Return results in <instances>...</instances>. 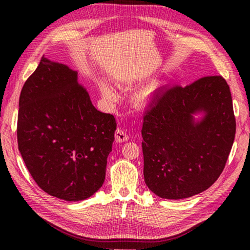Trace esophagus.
Returning a JSON list of instances; mask_svg holds the SVG:
<instances>
[{"instance_id":"obj_1","label":"esophagus","mask_w":250,"mask_h":250,"mask_svg":"<svg viewBox=\"0 0 250 250\" xmlns=\"http://www.w3.org/2000/svg\"><path fill=\"white\" fill-rule=\"evenodd\" d=\"M115 139H116L117 142L122 143V142L128 141V139H129V135H128V133L124 129L118 128V129L115 132Z\"/></svg>"}]
</instances>
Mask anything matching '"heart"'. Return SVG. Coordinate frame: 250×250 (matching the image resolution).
<instances>
[{
  "label": "heart",
  "mask_w": 250,
  "mask_h": 250,
  "mask_svg": "<svg viewBox=\"0 0 250 250\" xmlns=\"http://www.w3.org/2000/svg\"><path fill=\"white\" fill-rule=\"evenodd\" d=\"M163 86H164V82L153 81L152 83H150V84L141 93L140 99L142 101L148 100L149 98H151L154 94H156ZM100 89H101L102 95L106 98V99L113 100L116 98V95H115V93H113V90L107 84H105V83H100Z\"/></svg>",
  "instance_id": "1"
}]
</instances>
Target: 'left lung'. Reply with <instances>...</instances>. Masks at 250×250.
<instances>
[{"instance_id":"obj_1","label":"left lung","mask_w":250,"mask_h":250,"mask_svg":"<svg viewBox=\"0 0 250 250\" xmlns=\"http://www.w3.org/2000/svg\"><path fill=\"white\" fill-rule=\"evenodd\" d=\"M199 113L203 117L196 119ZM234 134L231 94L223 77L160 90L142 128L147 187L174 200L206 191L222 173Z\"/></svg>"}]
</instances>
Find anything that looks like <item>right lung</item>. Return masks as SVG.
Instances as JSON below:
<instances>
[{"mask_svg": "<svg viewBox=\"0 0 250 250\" xmlns=\"http://www.w3.org/2000/svg\"><path fill=\"white\" fill-rule=\"evenodd\" d=\"M77 72L44 56L21 88L19 150L42 190L79 201L102 187L116 119L97 110Z\"/></svg>", "mask_w": 250, "mask_h": 250, "instance_id": "obj_1", "label": "right lung"}]
</instances>
